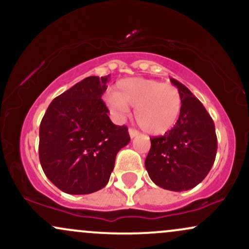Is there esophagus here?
Masks as SVG:
<instances>
[{
  "label": "esophagus",
  "instance_id": "1",
  "mask_svg": "<svg viewBox=\"0 0 249 249\" xmlns=\"http://www.w3.org/2000/svg\"><path fill=\"white\" fill-rule=\"evenodd\" d=\"M128 134H130V138L132 139L134 137H137L139 134V132L137 130H133V128H128Z\"/></svg>",
  "mask_w": 249,
  "mask_h": 249
}]
</instances>
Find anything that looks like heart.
I'll use <instances>...</instances> for the list:
<instances>
[{
	"label": "heart",
	"instance_id": "b5f03b06",
	"mask_svg": "<svg viewBox=\"0 0 249 249\" xmlns=\"http://www.w3.org/2000/svg\"><path fill=\"white\" fill-rule=\"evenodd\" d=\"M111 112L124 117L134 107V119L145 132L152 136L167 133L178 122L182 108L179 90L172 84L142 77L117 82L116 92L105 93Z\"/></svg>",
	"mask_w": 249,
	"mask_h": 249
}]
</instances>
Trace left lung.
<instances>
[{
	"mask_svg": "<svg viewBox=\"0 0 249 249\" xmlns=\"http://www.w3.org/2000/svg\"><path fill=\"white\" fill-rule=\"evenodd\" d=\"M171 82L181 96V113L172 130L151 139L145 167L159 187L181 192L205 179L215 160L218 142L213 119L201 102L181 83Z\"/></svg>",
	"mask_w": 249,
	"mask_h": 249,
	"instance_id": "1",
	"label": "left lung"
}]
</instances>
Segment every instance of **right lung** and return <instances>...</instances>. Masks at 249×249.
I'll use <instances>...</instances> for the list:
<instances>
[{
	"instance_id": "obj_1",
	"label": "right lung",
	"mask_w": 249,
	"mask_h": 249,
	"mask_svg": "<svg viewBox=\"0 0 249 249\" xmlns=\"http://www.w3.org/2000/svg\"><path fill=\"white\" fill-rule=\"evenodd\" d=\"M108 76H90L50 103L39 125V161L48 179L69 194L107 186L119 150L130 142L102 101Z\"/></svg>"
}]
</instances>
